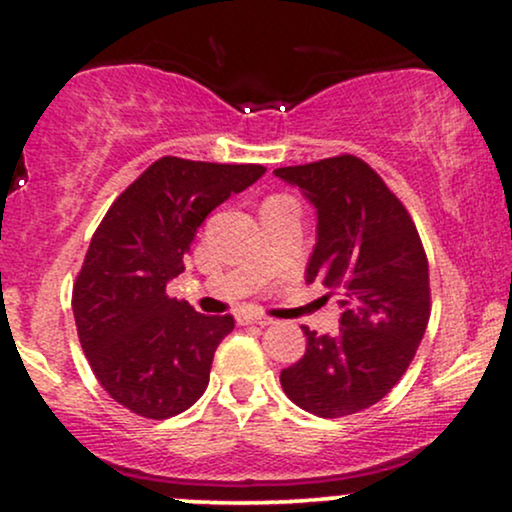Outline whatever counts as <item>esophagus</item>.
Wrapping results in <instances>:
<instances>
[{
	"label": "esophagus",
	"mask_w": 512,
	"mask_h": 512,
	"mask_svg": "<svg viewBox=\"0 0 512 512\" xmlns=\"http://www.w3.org/2000/svg\"><path fill=\"white\" fill-rule=\"evenodd\" d=\"M238 325H272V317L267 315H255V313H240L236 315Z\"/></svg>",
	"instance_id": "34e87169"
}]
</instances>
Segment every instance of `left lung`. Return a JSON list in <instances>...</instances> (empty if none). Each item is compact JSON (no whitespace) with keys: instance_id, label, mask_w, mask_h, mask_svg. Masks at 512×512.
<instances>
[{"instance_id":"8db88e82","label":"left lung","mask_w":512,"mask_h":512,"mask_svg":"<svg viewBox=\"0 0 512 512\" xmlns=\"http://www.w3.org/2000/svg\"><path fill=\"white\" fill-rule=\"evenodd\" d=\"M317 209V245L305 279L342 301L337 334L308 337L281 370L289 399L322 419L373 407L407 373L431 317L428 260L407 207L363 158L342 154L276 168Z\"/></svg>"}]
</instances>
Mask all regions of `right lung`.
<instances>
[{
  "instance_id": "obj_1",
  "label": "right lung",
  "mask_w": 512,
  "mask_h": 512,
  "mask_svg": "<svg viewBox=\"0 0 512 512\" xmlns=\"http://www.w3.org/2000/svg\"><path fill=\"white\" fill-rule=\"evenodd\" d=\"M257 163L163 156L110 204L76 274L72 310L93 375L117 404L170 419L209 385L216 346L233 315H202L170 298L209 211L264 175Z\"/></svg>"
}]
</instances>
